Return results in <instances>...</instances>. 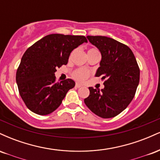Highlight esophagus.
<instances>
[{"label":"esophagus","instance_id":"esophagus-1","mask_svg":"<svg viewBox=\"0 0 160 160\" xmlns=\"http://www.w3.org/2000/svg\"><path fill=\"white\" fill-rule=\"evenodd\" d=\"M75 86H76L77 88H80V87H81L82 85H81V84H80V83H78V82H77L76 85H75Z\"/></svg>","mask_w":160,"mask_h":160}]
</instances>
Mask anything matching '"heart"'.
Segmentation results:
<instances>
[{
    "mask_svg": "<svg viewBox=\"0 0 160 160\" xmlns=\"http://www.w3.org/2000/svg\"><path fill=\"white\" fill-rule=\"evenodd\" d=\"M89 50H97L95 49H91ZM89 71H88L87 69H84V68H80V69H78L77 71H75L74 73H73V78H74L75 80H78V81H83L85 80L86 78H89Z\"/></svg>",
    "mask_w": 160,
    "mask_h": 160,
    "instance_id": "heart-1",
    "label": "heart"
}]
</instances>
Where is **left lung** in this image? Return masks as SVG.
<instances>
[{"label":"left lung","instance_id":"left-lung-1","mask_svg":"<svg viewBox=\"0 0 160 160\" xmlns=\"http://www.w3.org/2000/svg\"><path fill=\"white\" fill-rule=\"evenodd\" d=\"M102 55L95 77L105 80L104 89L89 87L84 99L89 109L102 118L114 117L132 102L140 80V70L132 51L126 45L104 36H87Z\"/></svg>","mask_w":160,"mask_h":160}]
</instances>
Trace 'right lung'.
Returning a JSON list of instances; mask_svg holds the SVG:
<instances>
[{
  "label": "right lung",
  "mask_w": 160,
  "mask_h": 160,
  "mask_svg": "<svg viewBox=\"0 0 160 160\" xmlns=\"http://www.w3.org/2000/svg\"><path fill=\"white\" fill-rule=\"evenodd\" d=\"M83 43L84 36L52 34L37 41L24 53L16 80L25 105L39 115H47L60 106L75 82H56L57 68L66 65L71 52Z\"/></svg>",
  "instance_id": "add662e5"
}]
</instances>
